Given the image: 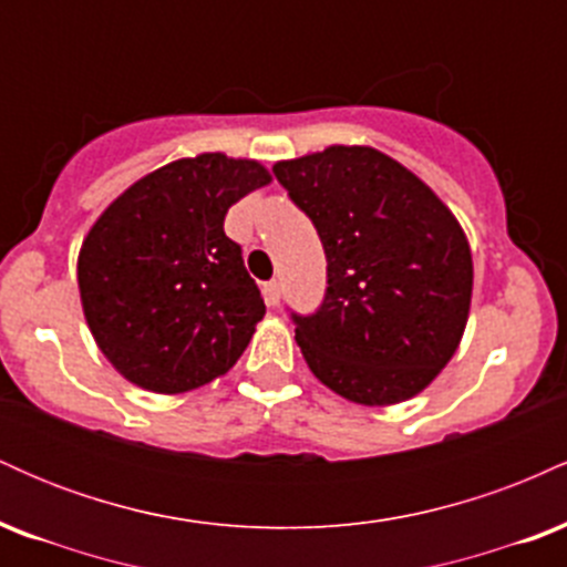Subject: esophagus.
I'll return each instance as SVG.
<instances>
[{
	"label": "esophagus",
	"instance_id": "obj_1",
	"mask_svg": "<svg viewBox=\"0 0 567 567\" xmlns=\"http://www.w3.org/2000/svg\"><path fill=\"white\" fill-rule=\"evenodd\" d=\"M279 292H282V282L279 279H271V282H264V298L269 306L279 303Z\"/></svg>",
	"mask_w": 567,
	"mask_h": 567
}]
</instances>
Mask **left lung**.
Listing matches in <instances>:
<instances>
[{
	"instance_id": "obj_1",
	"label": "left lung",
	"mask_w": 567,
	"mask_h": 567,
	"mask_svg": "<svg viewBox=\"0 0 567 567\" xmlns=\"http://www.w3.org/2000/svg\"><path fill=\"white\" fill-rule=\"evenodd\" d=\"M311 218L328 290L298 317L311 373L357 405H396L451 362L474 266L461 224L424 181L373 146H328L271 167Z\"/></svg>"
}]
</instances>
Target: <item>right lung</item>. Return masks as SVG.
Wrapping results in <instances>:
<instances>
[{"label":"right lung","instance_id":"obj_1","mask_svg":"<svg viewBox=\"0 0 567 567\" xmlns=\"http://www.w3.org/2000/svg\"><path fill=\"white\" fill-rule=\"evenodd\" d=\"M266 184L256 159H175L125 188L87 231L76 261L84 320L130 383L192 392L243 357L266 306L224 218Z\"/></svg>","mask_w":567,"mask_h":567}]
</instances>
